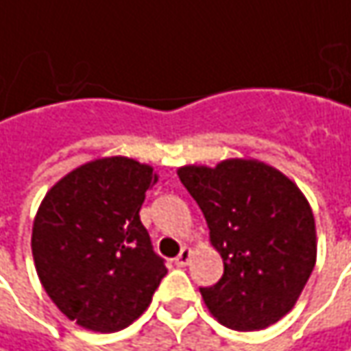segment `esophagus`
<instances>
[{"mask_svg":"<svg viewBox=\"0 0 351 351\" xmlns=\"http://www.w3.org/2000/svg\"><path fill=\"white\" fill-rule=\"evenodd\" d=\"M191 260V250L189 248H182V252L178 254V258H176V265L178 267H185L187 263Z\"/></svg>","mask_w":351,"mask_h":351,"instance_id":"esophagus-1","label":"esophagus"}]
</instances>
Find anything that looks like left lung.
<instances>
[{"label":"left lung","mask_w":351,"mask_h":351,"mask_svg":"<svg viewBox=\"0 0 351 351\" xmlns=\"http://www.w3.org/2000/svg\"><path fill=\"white\" fill-rule=\"evenodd\" d=\"M178 176L224 263L223 277L199 289L210 315L240 332L285 317L317 262L315 217L301 189L279 169L242 158L183 166Z\"/></svg>","instance_id":"left-lung-1"}]
</instances>
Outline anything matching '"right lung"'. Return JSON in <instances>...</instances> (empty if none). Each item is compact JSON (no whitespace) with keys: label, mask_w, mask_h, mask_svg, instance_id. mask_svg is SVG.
Wrapping results in <instances>:
<instances>
[{"label":"right lung","mask_w":351,"mask_h":351,"mask_svg":"<svg viewBox=\"0 0 351 351\" xmlns=\"http://www.w3.org/2000/svg\"><path fill=\"white\" fill-rule=\"evenodd\" d=\"M156 182L152 168L132 158H99L64 176L36 210L31 248L38 279L82 328H127L168 274L138 215Z\"/></svg>","instance_id":"1"}]
</instances>
